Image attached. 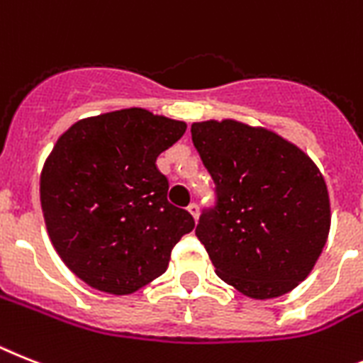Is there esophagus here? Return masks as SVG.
Masks as SVG:
<instances>
[{"label": "esophagus", "instance_id": "34e87169", "mask_svg": "<svg viewBox=\"0 0 363 363\" xmlns=\"http://www.w3.org/2000/svg\"><path fill=\"white\" fill-rule=\"evenodd\" d=\"M188 212H190V214L194 216V219L197 221V218H199V206H197V203H191V205L188 206Z\"/></svg>", "mask_w": 363, "mask_h": 363}]
</instances>
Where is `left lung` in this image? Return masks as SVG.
Listing matches in <instances>:
<instances>
[{
    "instance_id": "1",
    "label": "left lung",
    "mask_w": 363,
    "mask_h": 363,
    "mask_svg": "<svg viewBox=\"0 0 363 363\" xmlns=\"http://www.w3.org/2000/svg\"><path fill=\"white\" fill-rule=\"evenodd\" d=\"M191 140L216 182L218 203L196 234L216 273L251 299L290 294L312 273L330 230L325 177L303 149L266 127L191 123Z\"/></svg>"
}]
</instances>
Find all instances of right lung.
Instances as JSON below:
<instances>
[{
    "label": "right lung",
    "mask_w": 363,
    "mask_h": 363,
    "mask_svg": "<svg viewBox=\"0 0 363 363\" xmlns=\"http://www.w3.org/2000/svg\"><path fill=\"white\" fill-rule=\"evenodd\" d=\"M184 130V121L130 106L75 121L45 158V228L60 260L94 290L129 295L153 282L196 227L167 203L157 167Z\"/></svg>",
    "instance_id": "obj_1"
}]
</instances>
